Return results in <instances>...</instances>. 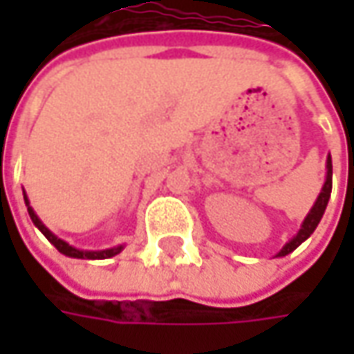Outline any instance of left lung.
Returning a JSON list of instances; mask_svg holds the SVG:
<instances>
[{"label": "left lung", "mask_w": 354, "mask_h": 354, "mask_svg": "<svg viewBox=\"0 0 354 354\" xmlns=\"http://www.w3.org/2000/svg\"><path fill=\"white\" fill-rule=\"evenodd\" d=\"M331 187H333V163H331V156H327V175H325V183L321 187V193L315 198L311 211L307 212V216L304 218V223L299 226L297 234L283 244V248L276 254V258H281V256H288L290 252H293L301 242H306L307 238L313 234V230L317 228V225L323 218V212L327 209V203H329V197H331Z\"/></svg>", "instance_id": "left-lung-1"}]
</instances>
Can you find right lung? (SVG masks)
I'll return each mask as SVG.
<instances>
[{
    "instance_id": "obj_1",
    "label": "right lung",
    "mask_w": 354,
    "mask_h": 354,
    "mask_svg": "<svg viewBox=\"0 0 354 354\" xmlns=\"http://www.w3.org/2000/svg\"><path fill=\"white\" fill-rule=\"evenodd\" d=\"M23 198H25V205H27V211H29V216H31V221H33V225L47 236V240L57 248V250L64 254V256H68V258H80V260H106V258H112V256H116L120 252L124 250V244H120V246H114V248H106V250H80V248H75V246H71L68 242H64L62 238H59L57 234H53L50 230H48L47 226L43 225V221L37 216V212L33 211V207L29 205V198H27V193L23 191Z\"/></svg>"
}]
</instances>
